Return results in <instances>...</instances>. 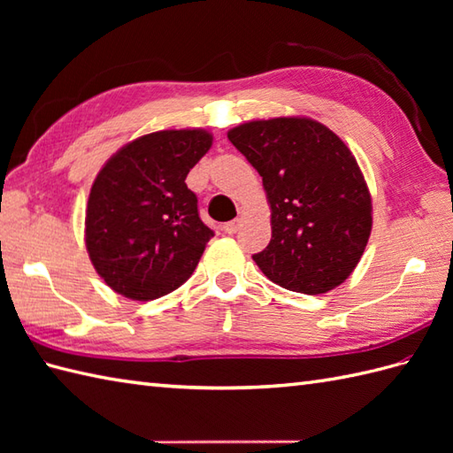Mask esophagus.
I'll use <instances>...</instances> for the list:
<instances>
[{
  "label": "esophagus",
  "mask_w": 453,
  "mask_h": 453,
  "mask_svg": "<svg viewBox=\"0 0 453 453\" xmlns=\"http://www.w3.org/2000/svg\"><path fill=\"white\" fill-rule=\"evenodd\" d=\"M239 227H242V219H232V221H227V224H224V232L234 235L239 232Z\"/></svg>",
  "instance_id": "1"
}]
</instances>
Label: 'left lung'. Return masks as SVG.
I'll list each match as a JSON object with an SVG mask.
<instances>
[{"mask_svg": "<svg viewBox=\"0 0 453 453\" xmlns=\"http://www.w3.org/2000/svg\"><path fill=\"white\" fill-rule=\"evenodd\" d=\"M229 142L263 177L273 237L253 261L268 280L300 294L341 286L372 232V198L352 151L311 119L239 124Z\"/></svg>", "mask_w": 453, "mask_h": 453, "instance_id": "1", "label": "left lung"}]
</instances>
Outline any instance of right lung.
Segmentation results:
<instances>
[{"mask_svg":"<svg viewBox=\"0 0 453 453\" xmlns=\"http://www.w3.org/2000/svg\"><path fill=\"white\" fill-rule=\"evenodd\" d=\"M211 146L206 130H161L120 148L95 179L85 245L95 271L130 300L185 284L214 232L198 216L188 171Z\"/></svg>","mask_w":453,"mask_h":453,"instance_id":"obj_1","label":"right lung"}]
</instances>
